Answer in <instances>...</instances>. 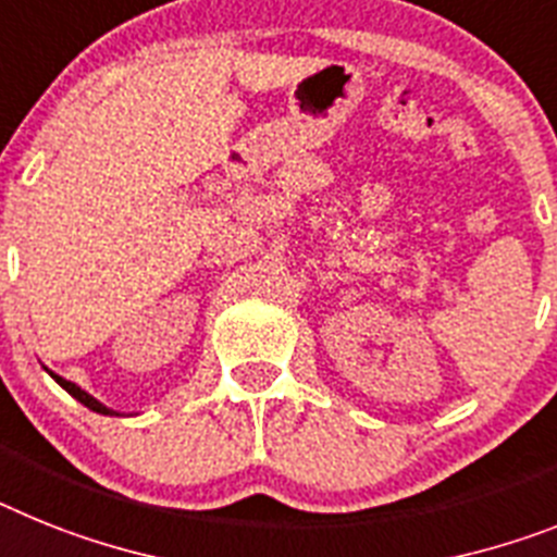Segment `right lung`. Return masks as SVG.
Returning a JSON list of instances; mask_svg holds the SVG:
<instances>
[{
	"label": "right lung",
	"instance_id": "1",
	"mask_svg": "<svg viewBox=\"0 0 557 557\" xmlns=\"http://www.w3.org/2000/svg\"><path fill=\"white\" fill-rule=\"evenodd\" d=\"M50 376H53V380L59 382V385H62L64 391H67V394L73 396V399L82 401L84 408H90V410H96V413H104V416H112V413H115V410H110V408H107V405H101V401H98V399H92V396L87 394V391H82V387H78L76 382L62 380V376H59V373H53V371H50ZM115 416H119V413H115Z\"/></svg>",
	"mask_w": 557,
	"mask_h": 557
}]
</instances>
